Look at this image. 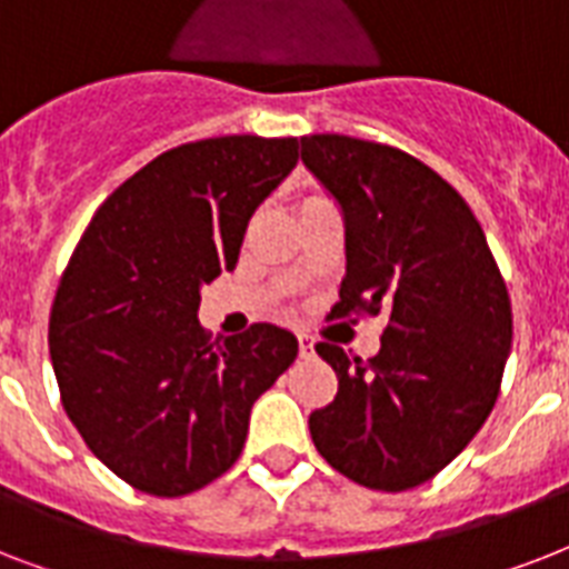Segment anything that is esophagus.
<instances>
[{
    "instance_id": "esophagus-1",
    "label": "esophagus",
    "mask_w": 569,
    "mask_h": 569,
    "mask_svg": "<svg viewBox=\"0 0 569 569\" xmlns=\"http://www.w3.org/2000/svg\"><path fill=\"white\" fill-rule=\"evenodd\" d=\"M298 351H301V357H310L312 355V337H307V333H298Z\"/></svg>"
}]
</instances>
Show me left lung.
<instances>
[{"instance_id": "obj_1", "label": "left lung", "mask_w": 569, "mask_h": 569, "mask_svg": "<svg viewBox=\"0 0 569 569\" xmlns=\"http://www.w3.org/2000/svg\"><path fill=\"white\" fill-rule=\"evenodd\" d=\"M301 159L346 218L330 319L389 312L372 360L316 346L339 392L310 413L312 442L357 485L401 493L449 467L493 410L513 337L508 286L467 200L410 153L310 136Z\"/></svg>"}]
</instances>
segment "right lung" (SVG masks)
<instances>
[{"instance_id": "1", "label": "right lung", "mask_w": 569, "mask_h": 569, "mask_svg": "<svg viewBox=\"0 0 569 569\" xmlns=\"http://www.w3.org/2000/svg\"><path fill=\"white\" fill-rule=\"evenodd\" d=\"M298 138L223 136L156 156L106 197L49 316L61 405L84 446L141 493H194L239 460L250 407L298 357L277 325L209 342L200 286L232 271L250 214Z\"/></svg>"}]
</instances>
